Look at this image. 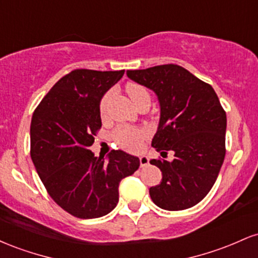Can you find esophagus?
<instances>
[{"label": "esophagus", "instance_id": "obj_1", "mask_svg": "<svg viewBox=\"0 0 258 258\" xmlns=\"http://www.w3.org/2000/svg\"><path fill=\"white\" fill-rule=\"evenodd\" d=\"M139 164H141V167L148 166V165H149V159H148L146 155L139 156Z\"/></svg>", "mask_w": 258, "mask_h": 258}]
</instances>
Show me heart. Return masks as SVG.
I'll use <instances>...</instances> for the list:
<instances>
[{"label": "heart", "mask_w": 258, "mask_h": 258, "mask_svg": "<svg viewBox=\"0 0 258 258\" xmlns=\"http://www.w3.org/2000/svg\"><path fill=\"white\" fill-rule=\"evenodd\" d=\"M126 92L136 105H138L139 103H142L143 100H150L149 91H148L144 86L136 84V82H128V84L126 85ZM111 94L112 92L108 91L104 96H103L102 100H100L99 110L102 114L105 112L106 104H108ZM147 136L148 132L146 130L132 128V127H119V128L114 132L112 137H114L115 142H116L121 148H123V149L137 150L141 148L142 142L144 141V138H146Z\"/></svg>", "instance_id": "b5f03b06"}]
</instances>
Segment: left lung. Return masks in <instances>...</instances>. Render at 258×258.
Masks as SVG:
<instances>
[{
    "label": "left lung",
    "instance_id": "8db88e82",
    "mask_svg": "<svg viewBox=\"0 0 258 258\" xmlns=\"http://www.w3.org/2000/svg\"><path fill=\"white\" fill-rule=\"evenodd\" d=\"M126 74L158 96L160 121L152 146L161 155L174 153L172 161L150 160L162 172L160 184L149 189L150 198L168 211L197 205L214 186L226 155L227 115L217 94L176 64Z\"/></svg>",
    "mask_w": 258,
    "mask_h": 258
}]
</instances>
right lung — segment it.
Listing matches in <instances>:
<instances>
[{"mask_svg": "<svg viewBox=\"0 0 258 258\" xmlns=\"http://www.w3.org/2000/svg\"><path fill=\"white\" fill-rule=\"evenodd\" d=\"M123 73L73 70L32 114V162L52 199L78 218H98L114 210L120 182L139 167L137 156L122 150H111L106 159L90 150L102 127L100 99Z\"/></svg>", "mask_w": 258, "mask_h": 258, "instance_id": "1", "label": "right lung"}]
</instances>
